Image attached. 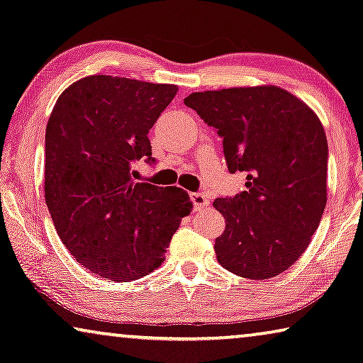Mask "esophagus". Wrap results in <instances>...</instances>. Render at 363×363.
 I'll list each match as a JSON object with an SVG mask.
<instances>
[{
  "mask_svg": "<svg viewBox=\"0 0 363 363\" xmlns=\"http://www.w3.org/2000/svg\"><path fill=\"white\" fill-rule=\"evenodd\" d=\"M191 199H192V203H194V210H197V211H202L205 206L208 205V199H206L205 195L200 194V192L192 194Z\"/></svg>",
  "mask_w": 363,
  "mask_h": 363,
  "instance_id": "1",
  "label": "esophagus"
}]
</instances>
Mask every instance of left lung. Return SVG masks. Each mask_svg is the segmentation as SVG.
Instances as JSON below:
<instances>
[{
    "mask_svg": "<svg viewBox=\"0 0 363 363\" xmlns=\"http://www.w3.org/2000/svg\"><path fill=\"white\" fill-rule=\"evenodd\" d=\"M184 103L218 130L228 169L247 172L245 191L213 202L226 220L218 262L242 278H274L306 252L323 216V125L276 85L195 91Z\"/></svg>",
    "mask_w": 363,
    "mask_h": 363,
    "instance_id": "8db88e82",
    "label": "left lung"
}]
</instances>
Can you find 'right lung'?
<instances>
[{"mask_svg": "<svg viewBox=\"0 0 363 363\" xmlns=\"http://www.w3.org/2000/svg\"><path fill=\"white\" fill-rule=\"evenodd\" d=\"M177 94L171 84L89 76L62 91L45 134V200L62 244L89 272L129 283L164 262L192 210L181 187L134 182L153 163L148 130Z\"/></svg>", "mask_w": 363, "mask_h": 363, "instance_id": "right-lung-1", "label": "right lung"}]
</instances>
